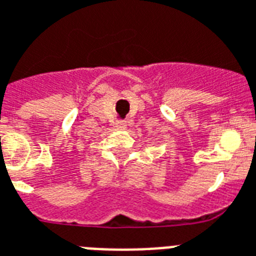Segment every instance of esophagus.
<instances>
[{"label":"esophagus","mask_w":256,"mask_h":256,"mask_svg":"<svg viewBox=\"0 0 256 256\" xmlns=\"http://www.w3.org/2000/svg\"><path fill=\"white\" fill-rule=\"evenodd\" d=\"M116 126H118V128H122V130H124V128H126V122H116Z\"/></svg>","instance_id":"obj_1"}]
</instances>
